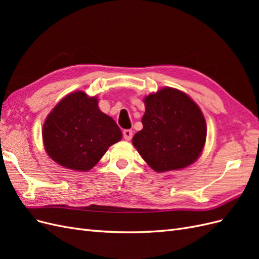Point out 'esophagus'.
I'll return each mask as SVG.
<instances>
[{
  "label": "esophagus",
  "instance_id": "1",
  "mask_svg": "<svg viewBox=\"0 0 259 259\" xmlns=\"http://www.w3.org/2000/svg\"><path fill=\"white\" fill-rule=\"evenodd\" d=\"M123 137L125 140H131L133 137V131L132 130H124L123 131Z\"/></svg>",
  "mask_w": 259,
  "mask_h": 259
}]
</instances>
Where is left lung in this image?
<instances>
[{"label": "left lung", "instance_id": "obj_1", "mask_svg": "<svg viewBox=\"0 0 259 259\" xmlns=\"http://www.w3.org/2000/svg\"><path fill=\"white\" fill-rule=\"evenodd\" d=\"M143 130L133 145L155 171L184 168L197 160L205 144L206 122L201 109L178 90L165 88L145 98Z\"/></svg>", "mask_w": 259, "mask_h": 259}]
</instances>
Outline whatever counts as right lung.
Instances as JSON below:
<instances>
[{
	"label": "right lung",
	"instance_id": "right-lung-1",
	"mask_svg": "<svg viewBox=\"0 0 259 259\" xmlns=\"http://www.w3.org/2000/svg\"><path fill=\"white\" fill-rule=\"evenodd\" d=\"M45 150L55 162L69 169L86 171L113 144L122 132L112 117L101 112L98 99L74 92L61 99L43 125Z\"/></svg>",
	"mask_w": 259,
	"mask_h": 259
}]
</instances>
